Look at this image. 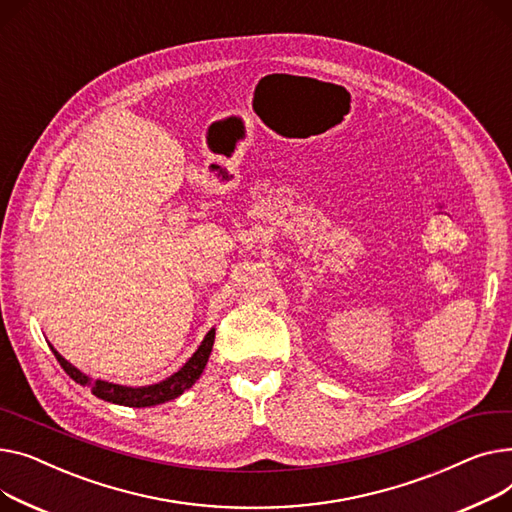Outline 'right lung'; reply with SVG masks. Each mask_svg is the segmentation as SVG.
I'll use <instances>...</instances> for the list:
<instances>
[{"label":"right lung","mask_w":512,"mask_h":512,"mask_svg":"<svg viewBox=\"0 0 512 512\" xmlns=\"http://www.w3.org/2000/svg\"><path fill=\"white\" fill-rule=\"evenodd\" d=\"M213 343H215V328L208 330V335L204 337L202 345L198 347V351L190 357V362L175 372L173 376H169L167 380L153 384V386H140V388H132V386H122V384H111L105 380H88V376H84L78 368H74L70 362L59 355L53 347V355L57 357L59 366L66 370V374L76 380L78 384H86L90 386V393L95 397L109 401V403H117V405H126V407H153V405H161L165 401H171L175 397H179L188 390L202 374L208 355L213 351Z\"/></svg>","instance_id":"right-lung-1"}]
</instances>
